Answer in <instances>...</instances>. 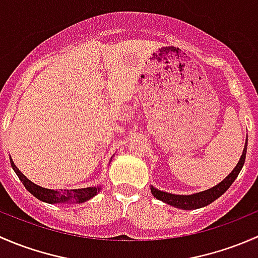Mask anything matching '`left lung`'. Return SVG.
<instances>
[{
    "instance_id": "left-lung-1",
    "label": "left lung",
    "mask_w": 258,
    "mask_h": 258,
    "mask_svg": "<svg viewBox=\"0 0 258 258\" xmlns=\"http://www.w3.org/2000/svg\"><path fill=\"white\" fill-rule=\"evenodd\" d=\"M246 152H247V140L246 145H244L243 152L238 161L237 166L233 168L232 172L227 176L222 182H220L218 184H216L212 188L206 189V191L199 192V194L195 195H188V196H182V195H172L168 194V192L160 191V189L155 188V187H151V192H152L153 196L156 199L161 200V201L166 202V204L171 205L173 207H177L181 210H196L201 209V207L207 206V205L212 204L213 201L218 199L220 196H222L226 191L228 189V187L233 183L236 178H237L238 173L243 167L244 160H246Z\"/></svg>"
}]
</instances>
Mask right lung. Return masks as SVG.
<instances>
[{"instance_id":"obj_1","label":"right lung","mask_w":258,"mask_h":258,"mask_svg":"<svg viewBox=\"0 0 258 258\" xmlns=\"http://www.w3.org/2000/svg\"><path fill=\"white\" fill-rule=\"evenodd\" d=\"M11 166L15 170V172L17 173L18 178L21 179V182L23 183V186L26 187L28 192L33 195L35 197H37L38 200L43 202H47V204H57V202H69V201H76V202H85L87 200L92 199L98 191H100V187H87V188H80V189H48L43 188V187L37 186L33 182H31L30 179L26 177L25 175H22L20 170L16 167V165L14 163V161L11 160Z\"/></svg>"}]
</instances>
